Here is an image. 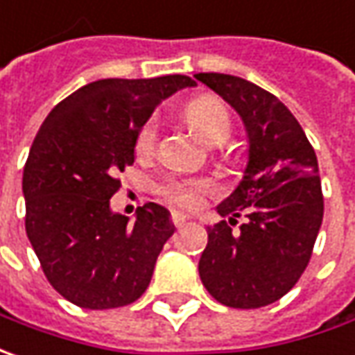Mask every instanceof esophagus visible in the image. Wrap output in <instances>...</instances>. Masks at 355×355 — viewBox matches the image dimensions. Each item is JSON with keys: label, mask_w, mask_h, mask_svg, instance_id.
I'll return each instance as SVG.
<instances>
[{"label": "esophagus", "mask_w": 355, "mask_h": 355, "mask_svg": "<svg viewBox=\"0 0 355 355\" xmlns=\"http://www.w3.org/2000/svg\"><path fill=\"white\" fill-rule=\"evenodd\" d=\"M171 220H173V224H175L177 227H182L189 218H187V214H182V212H177V210H175V212L171 214Z\"/></svg>", "instance_id": "esophagus-1"}]
</instances>
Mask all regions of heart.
I'll return each mask as SVG.
<instances>
[{
    "mask_svg": "<svg viewBox=\"0 0 355 355\" xmlns=\"http://www.w3.org/2000/svg\"><path fill=\"white\" fill-rule=\"evenodd\" d=\"M187 119L190 128L196 131L202 141L210 145H220L232 133V117L226 104L214 96H200L187 105ZM157 139V119L151 117L141 125L135 137V153L149 155ZM212 190V182L206 178H168L161 187L159 194L165 200L184 208H196L202 196Z\"/></svg>",
    "mask_w": 355,
    "mask_h": 355,
    "instance_id": "obj_1",
    "label": "heart"
}]
</instances>
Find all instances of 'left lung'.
Returning a JSON list of instances; mask_svg holds the SVG:
<instances>
[{"label": "left lung", "instance_id": "left-lung-1", "mask_svg": "<svg viewBox=\"0 0 355 355\" xmlns=\"http://www.w3.org/2000/svg\"><path fill=\"white\" fill-rule=\"evenodd\" d=\"M222 96L248 131V166L238 189L218 204V214L248 222L238 236L226 220L208 227L198 273L218 302L259 309L297 285L311 261L322 224L324 198L318 161L300 123L277 96L250 80L194 74Z\"/></svg>", "mask_w": 355, "mask_h": 355}]
</instances>
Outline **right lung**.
Returning a JSON list of instances; mask_svg holds the SVG:
<instances>
[{"instance_id":"right-lung-1","label":"right lung","mask_w":355,"mask_h":355,"mask_svg":"<svg viewBox=\"0 0 355 355\" xmlns=\"http://www.w3.org/2000/svg\"><path fill=\"white\" fill-rule=\"evenodd\" d=\"M196 82L182 74L105 78L53 107L23 171L25 230L44 277L72 304L125 306L149 287L175 232L168 210L147 202L137 218L116 214V175L135 161L141 125L165 98Z\"/></svg>"}]
</instances>
